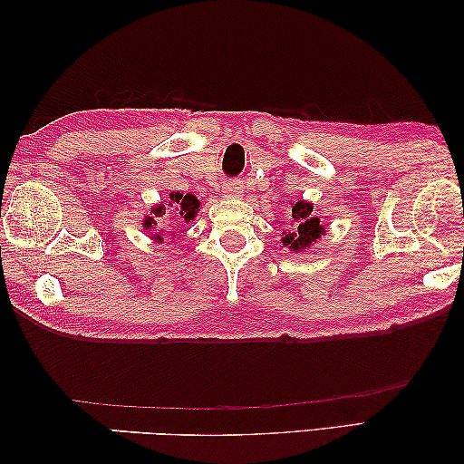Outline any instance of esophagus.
I'll use <instances>...</instances> for the list:
<instances>
[{
    "instance_id": "esophagus-1",
    "label": "esophagus",
    "mask_w": 464,
    "mask_h": 464,
    "mask_svg": "<svg viewBox=\"0 0 464 464\" xmlns=\"http://www.w3.org/2000/svg\"><path fill=\"white\" fill-rule=\"evenodd\" d=\"M224 193H226L227 197L237 195V193H238V187H237V185H234V182H227V185L224 187Z\"/></svg>"
}]
</instances>
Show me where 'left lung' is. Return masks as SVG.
Instances as JSON below:
<instances>
[{"label":"left lung","instance_id":"8db88e82","mask_svg":"<svg viewBox=\"0 0 464 464\" xmlns=\"http://www.w3.org/2000/svg\"><path fill=\"white\" fill-rule=\"evenodd\" d=\"M294 218V230L284 232V245L294 250H302L313 245V242L321 237L324 227L321 226V219L314 216L313 205L298 201L292 208Z\"/></svg>","mask_w":464,"mask_h":464}]
</instances>
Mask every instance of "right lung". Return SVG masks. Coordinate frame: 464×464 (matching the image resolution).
I'll use <instances>...</instances> for the list:
<instances>
[{
  "label": "right lung",
  "mask_w": 464,
  "mask_h": 464,
  "mask_svg": "<svg viewBox=\"0 0 464 464\" xmlns=\"http://www.w3.org/2000/svg\"><path fill=\"white\" fill-rule=\"evenodd\" d=\"M169 205L172 208L179 209V216H182V219L185 222H188V219H193L197 211H199V201H197L195 195H180V193H172L170 195V201ZM151 214H154V218H148L146 219V230H154L156 226V218H162L166 214V208L164 205H158V208H151ZM156 240H162L160 234H154Z\"/></svg>",
  "instance_id": "add662e5"
}]
</instances>
